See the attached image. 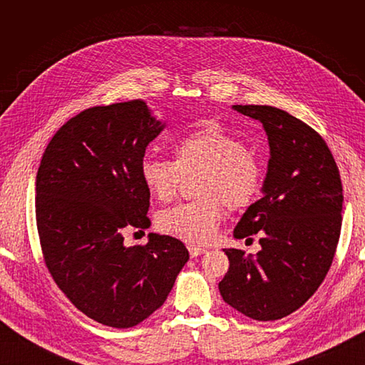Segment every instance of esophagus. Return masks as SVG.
Instances as JSON below:
<instances>
[{
	"instance_id": "34e87169",
	"label": "esophagus",
	"mask_w": 365,
	"mask_h": 365,
	"mask_svg": "<svg viewBox=\"0 0 365 365\" xmlns=\"http://www.w3.org/2000/svg\"><path fill=\"white\" fill-rule=\"evenodd\" d=\"M187 248H189V252H190V257H197V256H201V254L207 252V250H205V248H201V247H196V245H189V247H187Z\"/></svg>"
}]
</instances>
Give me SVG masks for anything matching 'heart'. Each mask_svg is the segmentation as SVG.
<instances>
[{
    "label": "heart",
    "instance_id": "obj_1",
    "mask_svg": "<svg viewBox=\"0 0 365 365\" xmlns=\"http://www.w3.org/2000/svg\"><path fill=\"white\" fill-rule=\"evenodd\" d=\"M175 160L153 155L140 161V176L146 189L160 201H170L178 192L182 173L205 169L201 195L205 200L182 202L158 217L160 228L170 236L205 244L216 235L224 215L256 201L262 189V169L235 134L215 120H207L187 132L173 146Z\"/></svg>",
    "mask_w": 365,
    "mask_h": 365
}]
</instances>
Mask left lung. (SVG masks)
<instances>
[{
    "mask_svg": "<svg viewBox=\"0 0 365 365\" xmlns=\"http://www.w3.org/2000/svg\"><path fill=\"white\" fill-rule=\"evenodd\" d=\"M231 108L263 125L269 161L263 196L233 231L236 239L259 235L260 251L247 256L224 250L230 268L219 292L237 312L272 322L302 307L324 280L338 245L344 196L332 153L311 126L274 106Z\"/></svg>",
    "mask_w": 365,
    "mask_h": 365,
    "instance_id": "obj_1",
    "label": "left lung"
}]
</instances>
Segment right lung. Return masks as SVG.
I'll return each instance as SVG.
<instances>
[{
    "label": "right lung",
    "instance_id": "obj_1",
    "mask_svg": "<svg viewBox=\"0 0 365 365\" xmlns=\"http://www.w3.org/2000/svg\"><path fill=\"white\" fill-rule=\"evenodd\" d=\"M165 123L143 101L85 109L43 152L36 224L46 264L61 291L94 322L140 324L163 306L189 260L181 240L149 233L126 247L129 228H149L150 192L140 161Z\"/></svg>",
    "mask_w": 365,
    "mask_h": 365
}]
</instances>
